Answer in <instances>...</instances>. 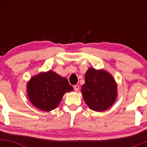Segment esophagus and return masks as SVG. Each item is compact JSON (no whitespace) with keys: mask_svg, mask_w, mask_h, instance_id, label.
I'll return each instance as SVG.
<instances>
[{"mask_svg":"<svg viewBox=\"0 0 147 147\" xmlns=\"http://www.w3.org/2000/svg\"><path fill=\"white\" fill-rule=\"evenodd\" d=\"M74 89H75V92H77V91H78L79 89V85L74 86Z\"/></svg>","mask_w":147,"mask_h":147,"instance_id":"1","label":"esophagus"}]
</instances>
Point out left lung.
<instances>
[{"label":"left lung","instance_id":"1","mask_svg":"<svg viewBox=\"0 0 147 147\" xmlns=\"http://www.w3.org/2000/svg\"><path fill=\"white\" fill-rule=\"evenodd\" d=\"M82 92L86 104L92 110L106 111L115 102L117 84L113 76L104 70L90 68L85 75Z\"/></svg>","mask_w":147,"mask_h":147}]
</instances>
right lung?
<instances>
[{"label": "right lung", "instance_id": "add662e5", "mask_svg": "<svg viewBox=\"0 0 147 147\" xmlns=\"http://www.w3.org/2000/svg\"><path fill=\"white\" fill-rule=\"evenodd\" d=\"M72 90L68 79L52 70L34 76L27 84L28 96L32 104L48 112L56 109L64 94Z\"/></svg>", "mask_w": 147, "mask_h": 147}]
</instances>
